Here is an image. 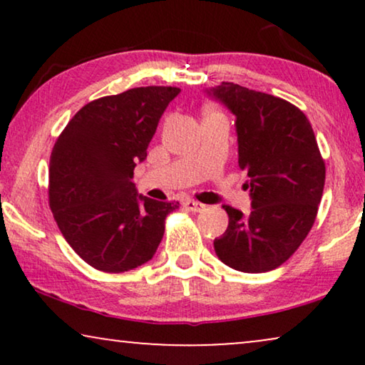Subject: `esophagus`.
<instances>
[{"instance_id": "1", "label": "esophagus", "mask_w": 365, "mask_h": 365, "mask_svg": "<svg viewBox=\"0 0 365 365\" xmlns=\"http://www.w3.org/2000/svg\"><path fill=\"white\" fill-rule=\"evenodd\" d=\"M184 207H186L187 211H191V212H202L204 209H206L204 204L197 202V201H192V199H187V201L184 202Z\"/></svg>"}]
</instances>
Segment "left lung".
Returning a JSON list of instances; mask_svg holds the SVG:
<instances>
[{
  "label": "left lung",
  "mask_w": 365,
  "mask_h": 365,
  "mask_svg": "<svg viewBox=\"0 0 365 365\" xmlns=\"http://www.w3.org/2000/svg\"><path fill=\"white\" fill-rule=\"evenodd\" d=\"M207 94L236 116L239 168L251 192L247 216L222 206L229 226L214 241L226 266L241 272H267L287 261L316 221L326 164L312 126L286 99L221 83Z\"/></svg>",
  "instance_id": "8db88e82"
}]
</instances>
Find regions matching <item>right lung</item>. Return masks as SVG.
I'll return each instance as SVG.
<instances>
[{
    "label": "right lung",
    "mask_w": 365,
    "mask_h": 365,
    "mask_svg": "<svg viewBox=\"0 0 365 365\" xmlns=\"http://www.w3.org/2000/svg\"><path fill=\"white\" fill-rule=\"evenodd\" d=\"M181 89L133 88L88 103L54 143L49 207L74 252L103 272H126L153 259L168 214L179 202L138 194L136 163L168 104Z\"/></svg>",
    "instance_id": "1"
}]
</instances>
